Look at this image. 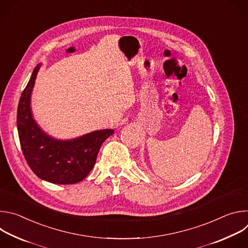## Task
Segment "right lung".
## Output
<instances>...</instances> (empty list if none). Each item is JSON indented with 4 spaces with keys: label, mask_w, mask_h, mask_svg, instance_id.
Listing matches in <instances>:
<instances>
[{
    "label": "right lung",
    "mask_w": 248,
    "mask_h": 248,
    "mask_svg": "<svg viewBox=\"0 0 248 248\" xmlns=\"http://www.w3.org/2000/svg\"><path fill=\"white\" fill-rule=\"evenodd\" d=\"M41 63L35 66L17 107L16 125L24 158L38 178L55 185H73L84 180L93 169L104 141L114 129H100L62 140L46 133L33 119L31 94Z\"/></svg>",
    "instance_id": "1"
}]
</instances>
